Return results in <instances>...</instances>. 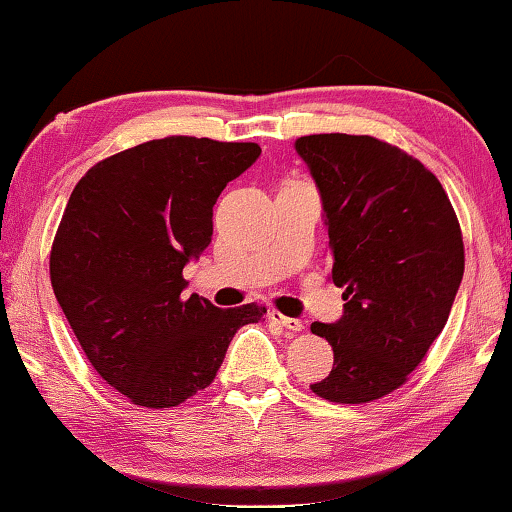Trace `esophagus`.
I'll list each match as a JSON object with an SVG mask.
<instances>
[{"instance_id": "1", "label": "esophagus", "mask_w": 512, "mask_h": 512, "mask_svg": "<svg viewBox=\"0 0 512 512\" xmlns=\"http://www.w3.org/2000/svg\"><path fill=\"white\" fill-rule=\"evenodd\" d=\"M269 319L273 323H278V326H282L285 330H289V332H300V330L305 328L303 321H300V319H291V316H285V314H280V312H275V310L269 314Z\"/></svg>"}]
</instances>
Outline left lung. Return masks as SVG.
Segmentation results:
<instances>
[{
	"mask_svg": "<svg viewBox=\"0 0 512 512\" xmlns=\"http://www.w3.org/2000/svg\"><path fill=\"white\" fill-rule=\"evenodd\" d=\"M296 152L321 193L330 278L346 300L342 319L312 323L335 364L310 387L335 403L376 401L446 326L465 271L458 218L431 170L373 136H300Z\"/></svg>",
	"mask_w": 512,
	"mask_h": 512,
	"instance_id": "1",
	"label": "left lung"
}]
</instances>
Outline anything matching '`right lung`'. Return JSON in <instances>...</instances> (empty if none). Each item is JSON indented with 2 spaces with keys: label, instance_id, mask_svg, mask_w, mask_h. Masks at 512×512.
I'll return each mask as SVG.
<instances>
[{
  "label": "right lung",
  "instance_id": "1",
  "mask_svg": "<svg viewBox=\"0 0 512 512\" xmlns=\"http://www.w3.org/2000/svg\"><path fill=\"white\" fill-rule=\"evenodd\" d=\"M259 154L166 136L102 159L72 191L52 243L54 296L93 369L132 403L173 408L212 385L234 332L266 314L182 294L218 196Z\"/></svg>",
  "mask_w": 512,
  "mask_h": 512
}]
</instances>
